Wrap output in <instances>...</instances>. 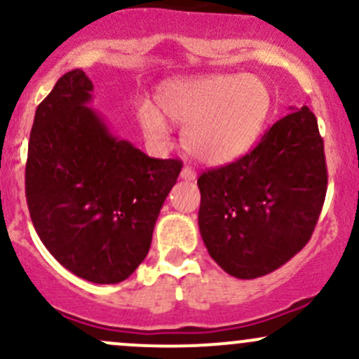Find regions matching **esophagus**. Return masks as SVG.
I'll return each instance as SVG.
<instances>
[{"mask_svg": "<svg viewBox=\"0 0 359 359\" xmlns=\"http://www.w3.org/2000/svg\"><path fill=\"white\" fill-rule=\"evenodd\" d=\"M180 179L187 180V182H194L198 179V175H196V172L191 167H184L182 172H180Z\"/></svg>", "mask_w": 359, "mask_h": 359, "instance_id": "34e87169", "label": "esophagus"}]
</instances>
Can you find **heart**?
<instances>
[{"instance_id": "1", "label": "heart", "mask_w": 359, "mask_h": 359, "mask_svg": "<svg viewBox=\"0 0 359 359\" xmlns=\"http://www.w3.org/2000/svg\"><path fill=\"white\" fill-rule=\"evenodd\" d=\"M155 104L136 105V121L149 147H167L170 121L184 124L189 155L201 163L223 165L254 147L271 114L273 97L261 78L226 73L165 81L156 88Z\"/></svg>"}]
</instances>
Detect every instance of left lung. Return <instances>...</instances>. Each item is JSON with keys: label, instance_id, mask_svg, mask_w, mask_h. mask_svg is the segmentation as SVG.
Masks as SVG:
<instances>
[{"label": "left lung", "instance_id": "1", "mask_svg": "<svg viewBox=\"0 0 359 359\" xmlns=\"http://www.w3.org/2000/svg\"><path fill=\"white\" fill-rule=\"evenodd\" d=\"M250 153L204 172L199 231L212 261L254 279L288 262L313 233L327 191L324 141L309 107L291 109Z\"/></svg>", "mask_w": 359, "mask_h": 359}]
</instances>
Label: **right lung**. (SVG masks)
Instances as JSON below:
<instances>
[{
  "mask_svg": "<svg viewBox=\"0 0 359 359\" xmlns=\"http://www.w3.org/2000/svg\"><path fill=\"white\" fill-rule=\"evenodd\" d=\"M81 69L59 78L35 110L25 194L39 238L66 269L97 285L136 271L177 177L179 160L149 158L90 107Z\"/></svg>",
  "mask_w": 359,
  "mask_h": 359,
  "instance_id": "obj_1",
  "label": "right lung"
}]
</instances>
